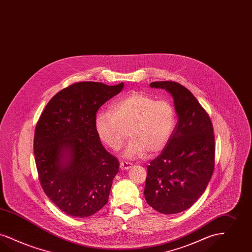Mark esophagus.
<instances>
[{
	"label": "esophagus",
	"instance_id": "esophagus-1",
	"mask_svg": "<svg viewBox=\"0 0 252 252\" xmlns=\"http://www.w3.org/2000/svg\"><path fill=\"white\" fill-rule=\"evenodd\" d=\"M132 167V163L127 161H122L120 163V168L122 170H128Z\"/></svg>",
	"mask_w": 252,
	"mask_h": 252
}]
</instances>
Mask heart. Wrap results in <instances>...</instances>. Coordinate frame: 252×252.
<instances>
[{"instance_id": "b5f03b06", "label": "heart", "mask_w": 252, "mask_h": 252, "mask_svg": "<svg viewBox=\"0 0 252 252\" xmlns=\"http://www.w3.org/2000/svg\"><path fill=\"white\" fill-rule=\"evenodd\" d=\"M175 125V111L169 101L155 100L139 92L113 102L111 112L102 111L95 117L99 139L113 151L121 148L128 131L131 140L124 152L128 158L161 152L171 140Z\"/></svg>"}]
</instances>
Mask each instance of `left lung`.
<instances>
[{
  "label": "left lung",
  "mask_w": 252,
  "mask_h": 252,
  "mask_svg": "<svg viewBox=\"0 0 252 252\" xmlns=\"http://www.w3.org/2000/svg\"><path fill=\"white\" fill-rule=\"evenodd\" d=\"M150 86L168 91L178 121L171 140L147 167L144 197L162 214H177L192 206L204 192L215 168V135L210 117L191 92L175 81Z\"/></svg>",
  "instance_id": "1"
}]
</instances>
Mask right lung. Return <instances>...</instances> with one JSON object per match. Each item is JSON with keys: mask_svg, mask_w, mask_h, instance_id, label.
Wrapping results in <instances>:
<instances>
[{"mask_svg": "<svg viewBox=\"0 0 252 252\" xmlns=\"http://www.w3.org/2000/svg\"><path fill=\"white\" fill-rule=\"evenodd\" d=\"M123 87L73 83L49 101L36 124L33 154L41 187L68 216L90 217L108 202L119 162L101 144L95 117Z\"/></svg>", "mask_w": 252, "mask_h": 252, "instance_id": "add662e5", "label": "right lung"}]
</instances>
